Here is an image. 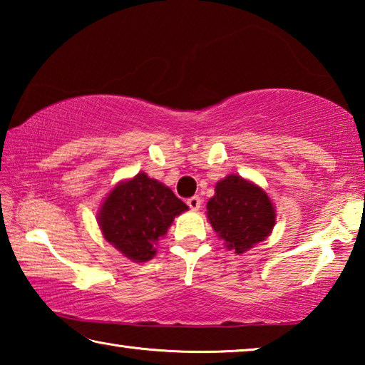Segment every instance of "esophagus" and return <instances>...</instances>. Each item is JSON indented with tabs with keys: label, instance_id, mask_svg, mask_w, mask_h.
Returning a JSON list of instances; mask_svg holds the SVG:
<instances>
[{
	"label": "esophagus",
	"instance_id": "34e87169",
	"mask_svg": "<svg viewBox=\"0 0 365 365\" xmlns=\"http://www.w3.org/2000/svg\"><path fill=\"white\" fill-rule=\"evenodd\" d=\"M187 205L191 211H197L201 207V197L200 196H191L187 200Z\"/></svg>",
	"mask_w": 365,
	"mask_h": 365
}]
</instances>
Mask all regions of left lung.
Masks as SVG:
<instances>
[{"instance_id": "1", "label": "left lung", "mask_w": 365, "mask_h": 365, "mask_svg": "<svg viewBox=\"0 0 365 365\" xmlns=\"http://www.w3.org/2000/svg\"><path fill=\"white\" fill-rule=\"evenodd\" d=\"M207 217L227 248L245 252L267 237L275 211L264 191L240 175H228L215 185L207 202Z\"/></svg>"}]
</instances>
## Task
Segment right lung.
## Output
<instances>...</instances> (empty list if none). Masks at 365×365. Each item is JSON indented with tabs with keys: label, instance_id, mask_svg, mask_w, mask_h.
Wrapping results in <instances>:
<instances>
[{
	"label": "right lung",
	"instance_id": "obj_1",
	"mask_svg": "<svg viewBox=\"0 0 365 365\" xmlns=\"http://www.w3.org/2000/svg\"><path fill=\"white\" fill-rule=\"evenodd\" d=\"M188 206L146 174L122 182L110 191L100 212L104 238L123 256L145 262L156 255L158 240L168 233L175 215Z\"/></svg>",
	"mask_w": 365,
	"mask_h": 365
}]
</instances>
